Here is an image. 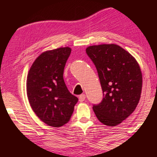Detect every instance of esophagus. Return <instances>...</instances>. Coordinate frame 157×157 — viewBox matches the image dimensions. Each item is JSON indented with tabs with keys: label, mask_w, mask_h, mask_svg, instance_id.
I'll return each instance as SVG.
<instances>
[{
	"label": "esophagus",
	"mask_w": 157,
	"mask_h": 157,
	"mask_svg": "<svg viewBox=\"0 0 157 157\" xmlns=\"http://www.w3.org/2000/svg\"><path fill=\"white\" fill-rule=\"evenodd\" d=\"M85 100H86V94H80V97H79V101L83 102Z\"/></svg>",
	"instance_id": "34e87169"
}]
</instances>
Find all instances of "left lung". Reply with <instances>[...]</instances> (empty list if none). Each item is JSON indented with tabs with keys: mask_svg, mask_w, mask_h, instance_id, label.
Here are the masks:
<instances>
[{
	"mask_svg": "<svg viewBox=\"0 0 157 157\" xmlns=\"http://www.w3.org/2000/svg\"><path fill=\"white\" fill-rule=\"evenodd\" d=\"M86 54L94 64L103 94L93 105L102 123L115 126L134 112L140 99L142 77L140 66L127 51L115 44L91 46Z\"/></svg>",
	"mask_w": 157,
	"mask_h": 157,
	"instance_id": "obj_1",
	"label": "left lung"
}]
</instances>
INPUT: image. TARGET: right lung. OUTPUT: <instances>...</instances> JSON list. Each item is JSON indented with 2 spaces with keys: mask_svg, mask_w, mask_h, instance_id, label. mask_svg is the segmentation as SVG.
<instances>
[{
  "mask_svg": "<svg viewBox=\"0 0 157 157\" xmlns=\"http://www.w3.org/2000/svg\"><path fill=\"white\" fill-rule=\"evenodd\" d=\"M68 47L45 52L36 59L27 77L26 91L32 110L43 122L60 127L69 121L78 98L69 92L63 79Z\"/></svg>",
  "mask_w": 157,
  "mask_h": 157,
  "instance_id": "obj_1",
  "label": "right lung"
}]
</instances>
